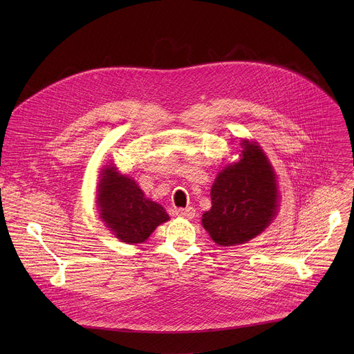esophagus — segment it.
Returning <instances> with one entry per match:
<instances>
[{
    "label": "esophagus",
    "mask_w": 354,
    "mask_h": 354,
    "mask_svg": "<svg viewBox=\"0 0 354 354\" xmlns=\"http://www.w3.org/2000/svg\"><path fill=\"white\" fill-rule=\"evenodd\" d=\"M175 214L183 218H193L194 217V209L193 207H186V209H176Z\"/></svg>",
    "instance_id": "esophagus-1"
}]
</instances>
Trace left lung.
I'll return each instance as SVG.
<instances>
[{"label":"left lung","mask_w":354,"mask_h":354,"mask_svg":"<svg viewBox=\"0 0 354 354\" xmlns=\"http://www.w3.org/2000/svg\"><path fill=\"white\" fill-rule=\"evenodd\" d=\"M241 160L221 169L212 186V209L201 224L220 246L245 243L269 227L277 214L279 189L263 149L241 142Z\"/></svg>","instance_id":"8db88e82"}]
</instances>
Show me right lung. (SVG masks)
Listing matches in <instances>:
<instances>
[{
  "instance_id": "obj_1",
  "label": "right lung",
  "mask_w": 354,
  "mask_h": 354,
  "mask_svg": "<svg viewBox=\"0 0 354 354\" xmlns=\"http://www.w3.org/2000/svg\"><path fill=\"white\" fill-rule=\"evenodd\" d=\"M97 207L106 227L126 243H142L169 220L165 209L144 196L134 179L106 165L97 185Z\"/></svg>"
}]
</instances>
